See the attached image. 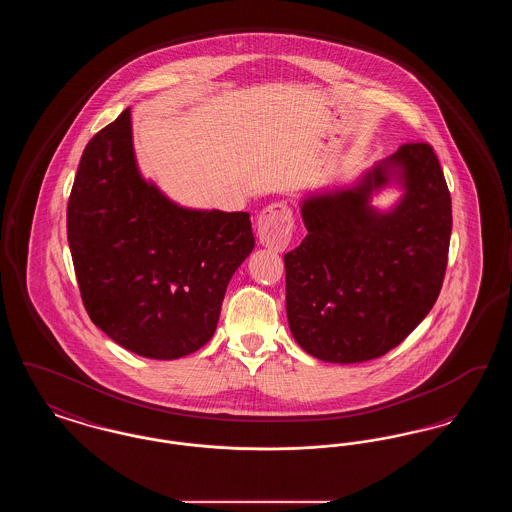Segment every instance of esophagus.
Segmentation results:
<instances>
[{
  "label": "esophagus",
  "instance_id": "esophagus-1",
  "mask_svg": "<svg viewBox=\"0 0 512 512\" xmlns=\"http://www.w3.org/2000/svg\"><path fill=\"white\" fill-rule=\"evenodd\" d=\"M293 211L284 203H270L257 220L259 242L274 251H284L292 242Z\"/></svg>",
  "mask_w": 512,
  "mask_h": 512
}]
</instances>
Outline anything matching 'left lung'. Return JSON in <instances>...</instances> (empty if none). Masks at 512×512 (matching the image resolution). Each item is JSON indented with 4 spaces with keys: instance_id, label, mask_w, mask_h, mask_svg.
Instances as JSON below:
<instances>
[{
    "instance_id": "obj_1",
    "label": "left lung",
    "mask_w": 512,
    "mask_h": 512,
    "mask_svg": "<svg viewBox=\"0 0 512 512\" xmlns=\"http://www.w3.org/2000/svg\"><path fill=\"white\" fill-rule=\"evenodd\" d=\"M391 181L390 212L369 205ZM307 236L284 255L295 341L324 363H363L405 340L438 299L451 238V195L434 149L403 144L343 190L301 203Z\"/></svg>"
}]
</instances>
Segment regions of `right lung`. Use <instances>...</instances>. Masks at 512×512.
<instances>
[{"label": "right lung", "instance_id": "right-lung-1", "mask_svg": "<svg viewBox=\"0 0 512 512\" xmlns=\"http://www.w3.org/2000/svg\"><path fill=\"white\" fill-rule=\"evenodd\" d=\"M67 238L92 322L124 349L161 361L213 338L228 282L255 247L249 213L186 209L147 182L130 107L82 153Z\"/></svg>", "mask_w": 512, "mask_h": 512}]
</instances>
